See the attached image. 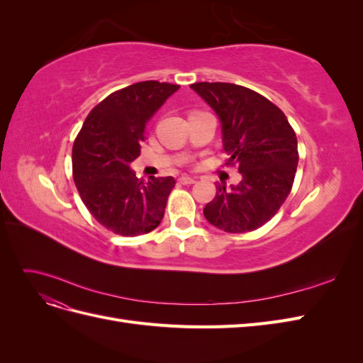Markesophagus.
Returning <instances> with one entry per match:
<instances>
[{
  "label": "esophagus",
  "mask_w": 363,
  "mask_h": 363,
  "mask_svg": "<svg viewBox=\"0 0 363 363\" xmlns=\"http://www.w3.org/2000/svg\"><path fill=\"white\" fill-rule=\"evenodd\" d=\"M196 180L192 179V177H188V175H183V177L179 179V183L180 184H194Z\"/></svg>",
  "instance_id": "esophagus-1"
}]
</instances>
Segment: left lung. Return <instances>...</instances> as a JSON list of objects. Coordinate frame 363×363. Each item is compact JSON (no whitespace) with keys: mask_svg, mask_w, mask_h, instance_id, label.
Listing matches in <instances>:
<instances>
[{"mask_svg":"<svg viewBox=\"0 0 363 363\" xmlns=\"http://www.w3.org/2000/svg\"><path fill=\"white\" fill-rule=\"evenodd\" d=\"M223 124L225 164L238 167L242 180L204 207L212 225L227 233L252 232L279 212L292 189L298 145L288 118L268 98L233 83H194Z\"/></svg>","mask_w":363,"mask_h":363,"instance_id":"8db88e82","label":"left lung"}]
</instances>
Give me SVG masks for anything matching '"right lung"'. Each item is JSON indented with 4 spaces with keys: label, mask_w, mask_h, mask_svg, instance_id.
I'll use <instances>...</instances> for the list:
<instances>
[{
    "label": "right lung",
    "mask_w": 363,
    "mask_h": 363,
    "mask_svg": "<svg viewBox=\"0 0 363 363\" xmlns=\"http://www.w3.org/2000/svg\"><path fill=\"white\" fill-rule=\"evenodd\" d=\"M179 87L150 80L115 91L92 108L74 140L77 191L96 221L116 235L150 233L164 215L175 180L144 182L130 163L140 155L150 118Z\"/></svg>",
    "instance_id": "obj_1"
}]
</instances>
